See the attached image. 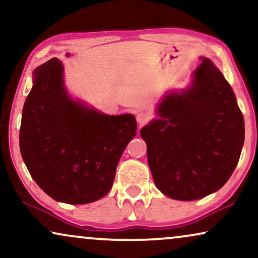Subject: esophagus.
I'll list each match as a JSON object with an SVG mask.
<instances>
[{"mask_svg": "<svg viewBox=\"0 0 258 258\" xmlns=\"http://www.w3.org/2000/svg\"><path fill=\"white\" fill-rule=\"evenodd\" d=\"M137 122L139 123V125H144V123H146L149 121V119H150V115L148 113H144V112H142V113H138L137 114Z\"/></svg>", "mask_w": 258, "mask_h": 258, "instance_id": "obj_1", "label": "esophagus"}]
</instances>
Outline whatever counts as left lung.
Wrapping results in <instances>:
<instances>
[{
    "mask_svg": "<svg viewBox=\"0 0 258 258\" xmlns=\"http://www.w3.org/2000/svg\"><path fill=\"white\" fill-rule=\"evenodd\" d=\"M187 89L170 91L158 118L140 130L156 187L167 197L191 201L226 183L244 144V118L224 75L208 58Z\"/></svg>",
    "mask_w": 258,
    "mask_h": 258,
    "instance_id": "left-lung-1",
    "label": "left lung"
}]
</instances>
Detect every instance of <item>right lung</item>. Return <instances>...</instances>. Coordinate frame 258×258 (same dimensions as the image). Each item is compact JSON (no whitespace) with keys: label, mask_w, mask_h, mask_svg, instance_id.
I'll return each mask as SVG.
<instances>
[{"label":"right lung","mask_w":258,"mask_h":258,"mask_svg":"<svg viewBox=\"0 0 258 258\" xmlns=\"http://www.w3.org/2000/svg\"><path fill=\"white\" fill-rule=\"evenodd\" d=\"M63 74L57 58L33 71V87L22 109L20 151L48 197L64 204H89L112 188L137 121L132 114L107 115L74 100Z\"/></svg>","instance_id":"obj_1"}]
</instances>
